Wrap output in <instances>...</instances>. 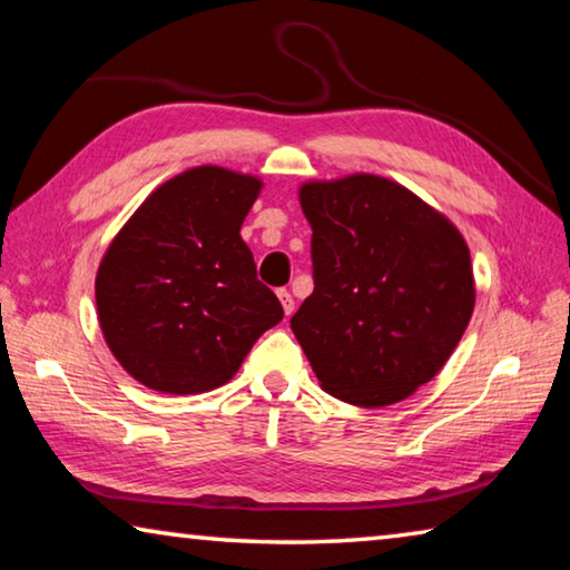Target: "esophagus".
Here are the masks:
<instances>
[{
	"label": "esophagus",
	"mask_w": 570,
	"mask_h": 570,
	"mask_svg": "<svg viewBox=\"0 0 570 570\" xmlns=\"http://www.w3.org/2000/svg\"><path fill=\"white\" fill-rule=\"evenodd\" d=\"M276 296H278V302H282V306H284V314L292 316L294 314V298H292V294H288L286 288H278Z\"/></svg>",
	"instance_id": "34e87169"
}]
</instances>
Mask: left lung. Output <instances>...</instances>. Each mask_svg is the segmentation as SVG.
Masks as SVG:
<instances>
[{"instance_id": "obj_1", "label": "left lung", "mask_w": 570, "mask_h": 570, "mask_svg": "<svg viewBox=\"0 0 570 570\" xmlns=\"http://www.w3.org/2000/svg\"><path fill=\"white\" fill-rule=\"evenodd\" d=\"M314 292L292 332L322 387L394 404L448 362L475 306L470 250L428 204L380 176L306 183Z\"/></svg>"}]
</instances>
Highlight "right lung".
<instances>
[{
    "mask_svg": "<svg viewBox=\"0 0 570 570\" xmlns=\"http://www.w3.org/2000/svg\"><path fill=\"white\" fill-rule=\"evenodd\" d=\"M258 190L262 180L234 170L190 168L150 193L110 244L95 282L100 326L146 387L216 390L284 320L240 238Z\"/></svg>",
    "mask_w": 570,
    "mask_h": 570,
    "instance_id": "right-lung-1",
    "label": "right lung"
}]
</instances>
